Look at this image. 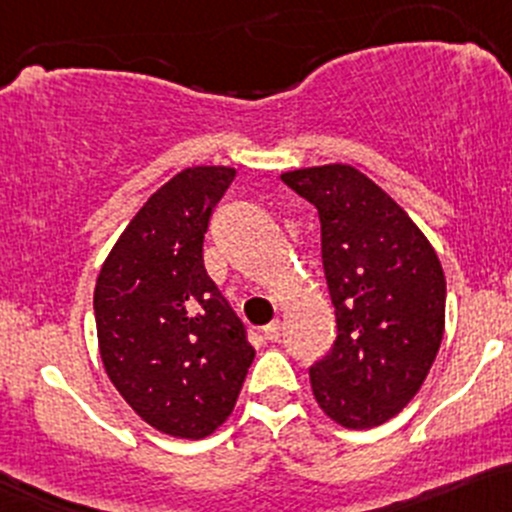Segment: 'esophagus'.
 <instances>
[{
    "label": "esophagus",
    "instance_id": "34e87169",
    "mask_svg": "<svg viewBox=\"0 0 512 512\" xmlns=\"http://www.w3.org/2000/svg\"><path fill=\"white\" fill-rule=\"evenodd\" d=\"M262 335H265V340L269 342H277L279 338H282V323L279 320H274V323H269L262 328Z\"/></svg>",
    "mask_w": 512,
    "mask_h": 512
}]
</instances>
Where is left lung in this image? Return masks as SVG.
<instances>
[{"label": "left lung", "instance_id": "8db88e82", "mask_svg": "<svg viewBox=\"0 0 512 512\" xmlns=\"http://www.w3.org/2000/svg\"><path fill=\"white\" fill-rule=\"evenodd\" d=\"M282 182L320 218V255L338 338L311 367L318 406L367 430L411 403L445 333V272L406 211L350 165L303 167Z\"/></svg>", "mask_w": 512, "mask_h": 512}]
</instances>
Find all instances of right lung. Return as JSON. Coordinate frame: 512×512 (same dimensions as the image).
I'll use <instances>...</instances> for the list:
<instances>
[{
    "label": "right lung",
    "instance_id": "add662e5",
    "mask_svg": "<svg viewBox=\"0 0 512 512\" xmlns=\"http://www.w3.org/2000/svg\"><path fill=\"white\" fill-rule=\"evenodd\" d=\"M233 167H187L143 204L94 286L101 362L155 430L201 440L233 413L255 350L204 267Z\"/></svg>",
    "mask_w": 512,
    "mask_h": 512
}]
</instances>
